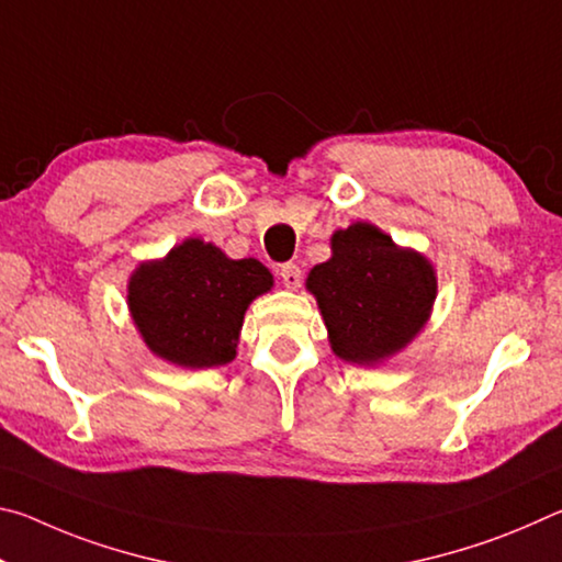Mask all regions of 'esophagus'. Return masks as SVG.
Masks as SVG:
<instances>
[{"label":"esophagus","instance_id":"obj_1","mask_svg":"<svg viewBox=\"0 0 562 562\" xmlns=\"http://www.w3.org/2000/svg\"><path fill=\"white\" fill-rule=\"evenodd\" d=\"M280 278H282L284 288H288V290H297L300 284H302V270L297 268V265L288 262V265H282V268H280Z\"/></svg>","mask_w":562,"mask_h":562}]
</instances>
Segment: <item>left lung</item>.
Returning <instances> with one entry per match:
<instances>
[{
  "label": "left lung",
  "instance_id": "left-lung-1",
  "mask_svg": "<svg viewBox=\"0 0 562 562\" xmlns=\"http://www.w3.org/2000/svg\"><path fill=\"white\" fill-rule=\"evenodd\" d=\"M329 245L331 258L304 280L325 319L329 347L349 364H384L429 325L439 292L434 265L364 221L331 233Z\"/></svg>",
  "mask_w": 562,
  "mask_h": 562
}]
</instances>
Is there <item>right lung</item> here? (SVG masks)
Returning a JSON list of instances; mask_svg holds the SVG:
<instances>
[{
  "instance_id": "1",
  "label": "right lung",
  "mask_w": 562,
  "mask_h": 562,
  "mask_svg": "<svg viewBox=\"0 0 562 562\" xmlns=\"http://www.w3.org/2000/svg\"><path fill=\"white\" fill-rule=\"evenodd\" d=\"M272 272L260 260H233L213 243L186 237L128 278V312L150 355L180 369L231 364L245 312L270 292Z\"/></svg>"
}]
</instances>
